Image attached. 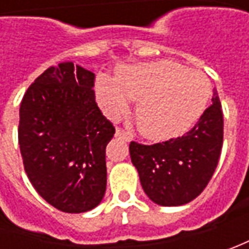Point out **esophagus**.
<instances>
[{
    "mask_svg": "<svg viewBox=\"0 0 249 249\" xmlns=\"http://www.w3.org/2000/svg\"><path fill=\"white\" fill-rule=\"evenodd\" d=\"M115 136H116V137H119V139L124 140V141H130V140H131V137H130L129 133H126L124 130H122V129H116V133H115Z\"/></svg>",
    "mask_w": 249,
    "mask_h": 249,
    "instance_id": "34e87169",
    "label": "esophagus"
}]
</instances>
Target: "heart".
<instances>
[{
  "instance_id": "1",
  "label": "heart",
  "mask_w": 249,
  "mask_h": 249,
  "mask_svg": "<svg viewBox=\"0 0 249 249\" xmlns=\"http://www.w3.org/2000/svg\"><path fill=\"white\" fill-rule=\"evenodd\" d=\"M97 97L109 116L137 101L140 133L154 141H166L191 129L206 109L211 84L204 73L170 61L139 63L118 69L115 80L101 77Z\"/></svg>"
}]
</instances>
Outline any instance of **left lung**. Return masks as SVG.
Instances as JSON below:
<instances>
[{"mask_svg":"<svg viewBox=\"0 0 249 249\" xmlns=\"http://www.w3.org/2000/svg\"><path fill=\"white\" fill-rule=\"evenodd\" d=\"M223 144V113L217 91L212 105L181 137L154 145L130 142V158L149 199L180 206L199 196L215 172Z\"/></svg>","mask_w":249,"mask_h":249,"instance_id":"8db88e82","label":"left lung"}]
</instances>
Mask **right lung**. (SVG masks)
<instances>
[{
	"mask_svg": "<svg viewBox=\"0 0 249 249\" xmlns=\"http://www.w3.org/2000/svg\"><path fill=\"white\" fill-rule=\"evenodd\" d=\"M94 73L73 62L41 73L19 109V147L36 191L66 213L94 209L107 190L105 148L115 127L101 113Z\"/></svg>",
	"mask_w": 249,
	"mask_h": 249,
	"instance_id": "add662e5",
	"label": "right lung"
}]
</instances>
